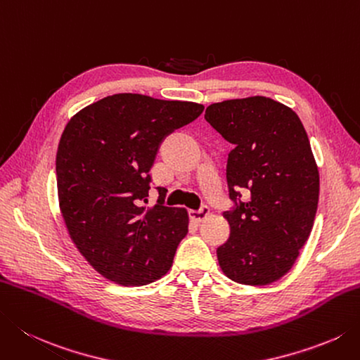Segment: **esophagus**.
Listing matches in <instances>:
<instances>
[{"mask_svg": "<svg viewBox=\"0 0 360 360\" xmlns=\"http://www.w3.org/2000/svg\"><path fill=\"white\" fill-rule=\"evenodd\" d=\"M210 214V209L207 206H201L198 210H190V218L195 221H202L204 218Z\"/></svg>", "mask_w": 360, "mask_h": 360, "instance_id": "obj_1", "label": "esophagus"}]
</instances>
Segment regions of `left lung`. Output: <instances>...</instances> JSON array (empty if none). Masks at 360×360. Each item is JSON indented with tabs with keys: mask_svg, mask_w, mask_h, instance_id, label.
<instances>
[{
	"mask_svg": "<svg viewBox=\"0 0 360 360\" xmlns=\"http://www.w3.org/2000/svg\"><path fill=\"white\" fill-rule=\"evenodd\" d=\"M204 118L234 145L226 165L234 209L224 212L231 236L217 248L218 264L238 284H271L293 266L319 206L320 174L304 126L266 96L214 103Z\"/></svg>",
	"mask_w": 360,
	"mask_h": 360,
	"instance_id": "left-lung-1",
	"label": "left lung"
}]
</instances>
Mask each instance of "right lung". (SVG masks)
Returning a JSON list of instances; mask_svg holds the SVG:
<instances>
[{
	"label": "right lung",
	"mask_w": 360,
	"mask_h": 360,
	"mask_svg": "<svg viewBox=\"0 0 360 360\" xmlns=\"http://www.w3.org/2000/svg\"><path fill=\"white\" fill-rule=\"evenodd\" d=\"M204 105L117 94L67 123L56 154L59 207L76 248L120 285H145L170 270L188 232L184 207H148L150 170L168 134L192 123Z\"/></svg>",
	"instance_id": "obj_1"
}]
</instances>
